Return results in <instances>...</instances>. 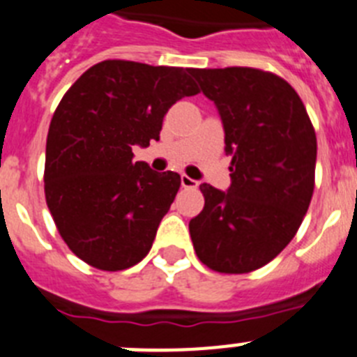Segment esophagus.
<instances>
[{
  "instance_id": "1",
  "label": "esophagus",
  "mask_w": 357,
  "mask_h": 357,
  "mask_svg": "<svg viewBox=\"0 0 357 357\" xmlns=\"http://www.w3.org/2000/svg\"><path fill=\"white\" fill-rule=\"evenodd\" d=\"M181 184H182V188H185V189H197L200 182L195 181V178H191V176H188V175H182Z\"/></svg>"
}]
</instances>
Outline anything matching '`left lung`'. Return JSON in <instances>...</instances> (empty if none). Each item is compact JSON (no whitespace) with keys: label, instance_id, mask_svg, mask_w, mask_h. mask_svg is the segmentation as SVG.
Returning <instances> with one entry per match:
<instances>
[{"label":"left lung","instance_id":"8db88e82","mask_svg":"<svg viewBox=\"0 0 357 357\" xmlns=\"http://www.w3.org/2000/svg\"><path fill=\"white\" fill-rule=\"evenodd\" d=\"M214 102L230 162L227 191L202 184L189 222L198 259L222 273L264 266L296 234L314 189L317 135L298 94L254 68L189 69Z\"/></svg>","mask_w":357,"mask_h":357}]
</instances>
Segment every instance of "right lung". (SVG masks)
<instances>
[{
	"label": "right lung",
	"instance_id": "right-lung-1",
	"mask_svg": "<svg viewBox=\"0 0 357 357\" xmlns=\"http://www.w3.org/2000/svg\"><path fill=\"white\" fill-rule=\"evenodd\" d=\"M197 93L189 69L103 61L64 94L50 123L44 193L82 261L116 272L150 252L181 175L134 162L132 148L159 141L169 107Z\"/></svg>",
	"mask_w": 357,
	"mask_h": 357
}]
</instances>
